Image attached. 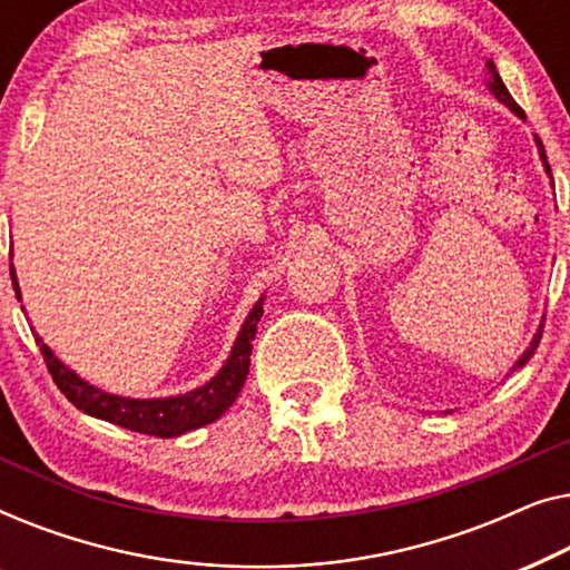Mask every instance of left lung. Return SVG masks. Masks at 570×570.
I'll use <instances>...</instances> for the list:
<instances>
[{
  "label": "left lung",
  "mask_w": 570,
  "mask_h": 570,
  "mask_svg": "<svg viewBox=\"0 0 570 570\" xmlns=\"http://www.w3.org/2000/svg\"><path fill=\"white\" fill-rule=\"evenodd\" d=\"M485 85H488L490 96H493L495 100H501V104H503L505 108H511V111L517 114L519 119H527L524 111H521L517 100L511 98L509 88H505V85H503L501 75H498V69H495V65H493V61H490V59H488V65H485ZM534 142H537V150H540V160H542V166H544V174L550 176V163H548V155H544V147H542V142H540V137H534ZM550 178H552V176H550ZM540 340H542V324H540V330H537V334H534V337H532V342H529V347L524 350V353H521L519 361L513 363V368H511V371L521 368V365H524V363L529 361V357L534 355V350H537V345H540Z\"/></svg>",
  "instance_id": "obj_1"
}]
</instances>
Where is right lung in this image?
Masks as SVG:
<instances>
[{
  "mask_svg": "<svg viewBox=\"0 0 570 570\" xmlns=\"http://www.w3.org/2000/svg\"><path fill=\"white\" fill-rule=\"evenodd\" d=\"M12 285L18 301H22L18 277H14L12 267ZM264 295L254 303V308L248 311L244 326H240L236 342H233L228 361L223 363V368L215 373L207 384H202L191 392L174 394V396H158V400H135V396H121L111 394L106 389L92 386L90 381L59 361L53 355V350L38 337L33 330V337L41 347L43 361L49 365L51 379L57 381L61 394L75 404L77 410H82L85 415L106 420L119 428L135 433L158 435V439H176L189 431H197L202 425L215 423L233 402L238 400V392L244 389V381L248 376V363H252V342L256 337V324L264 314ZM26 311V308H22Z\"/></svg>",
  "mask_w": 570,
  "mask_h": 570,
  "instance_id": "obj_1",
  "label": "right lung"
}]
</instances>
